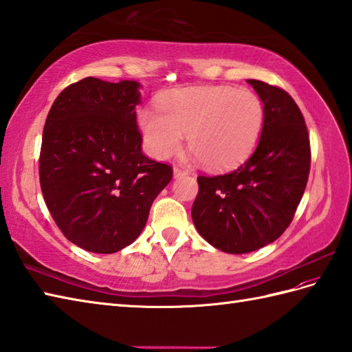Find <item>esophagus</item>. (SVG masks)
Segmentation results:
<instances>
[{"label": "esophagus", "mask_w": 352, "mask_h": 352, "mask_svg": "<svg viewBox=\"0 0 352 352\" xmlns=\"http://www.w3.org/2000/svg\"><path fill=\"white\" fill-rule=\"evenodd\" d=\"M187 174H189V173H187V170H184V169H182V168H178V166L174 168V178H182Z\"/></svg>", "instance_id": "esophagus-1"}]
</instances>
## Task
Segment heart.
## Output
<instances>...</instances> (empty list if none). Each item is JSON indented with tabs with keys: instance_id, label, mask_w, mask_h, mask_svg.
<instances>
[{
	"instance_id": "heart-1",
	"label": "heart",
	"mask_w": 352,
	"mask_h": 352,
	"mask_svg": "<svg viewBox=\"0 0 352 352\" xmlns=\"http://www.w3.org/2000/svg\"><path fill=\"white\" fill-rule=\"evenodd\" d=\"M159 111L141 109L138 127L145 150L166 160L182 150L183 135L204 168L234 169L259 141L264 104L250 89L230 85L177 88L159 99Z\"/></svg>"
}]
</instances>
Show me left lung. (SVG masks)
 <instances>
[{"label": "left lung", "mask_w": 352, "mask_h": 352, "mask_svg": "<svg viewBox=\"0 0 352 352\" xmlns=\"http://www.w3.org/2000/svg\"><path fill=\"white\" fill-rule=\"evenodd\" d=\"M264 104V126L250 159L217 177H198L196 231L211 246L240 255L276 241L289 226L310 169L309 135L283 89L248 79Z\"/></svg>", "instance_id": "left-lung-1"}]
</instances>
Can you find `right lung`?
<instances>
[{
	"label": "right lung",
	"instance_id": "obj_1",
	"mask_svg": "<svg viewBox=\"0 0 352 352\" xmlns=\"http://www.w3.org/2000/svg\"><path fill=\"white\" fill-rule=\"evenodd\" d=\"M136 80L88 76L56 97L43 129L40 186L65 239L93 253L132 244L173 169L142 154Z\"/></svg>",
	"mask_w": 352,
	"mask_h": 352
}]
</instances>
